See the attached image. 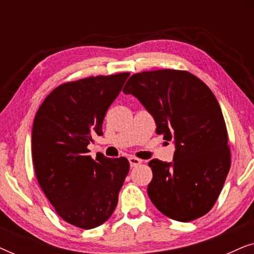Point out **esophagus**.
Masks as SVG:
<instances>
[{"label": "esophagus", "instance_id": "1", "mask_svg": "<svg viewBox=\"0 0 254 254\" xmlns=\"http://www.w3.org/2000/svg\"><path fill=\"white\" fill-rule=\"evenodd\" d=\"M128 161H129V164H130L131 168H135V166L140 165L141 163H142V161H141L140 158H137V157H134V156H130V157L128 158Z\"/></svg>", "mask_w": 254, "mask_h": 254}]
</instances>
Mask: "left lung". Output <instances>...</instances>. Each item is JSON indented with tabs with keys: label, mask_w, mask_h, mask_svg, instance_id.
Instances as JSON below:
<instances>
[{
	"label": "left lung",
	"mask_w": 254,
	"mask_h": 254,
	"mask_svg": "<svg viewBox=\"0 0 254 254\" xmlns=\"http://www.w3.org/2000/svg\"><path fill=\"white\" fill-rule=\"evenodd\" d=\"M156 121V133L173 140V162H149L148 195L172 220L190 222L216 202L231 166L228 131L211 90L186 70L161 69L131 75L124 88Z\"/></svg>",
	"instance_id": "1"
}]
</instances>
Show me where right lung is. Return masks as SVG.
Returning a JSON list of instances; mask_svg holds the SVG:
<instances>
[{
	"label": "right lung",
	"mask_w": 254,
	"mask_h": 254,
	"mask_svg": "<svg viewBox=\"0 0 254 254\" xmlns=\"http://www.w3.org/2000/svg\"><path fill=\"white\" fill-rule=\"evenodd\" d=\"M129 72L98 75L55 88L41 104L32 128L37 180L59 216L81 229L103 224L116 209L129 171L127 158L96 159L88 144L103 135L105 114Z\"/></svg>",
	"instance_id": "right-lung-1"
}]
</instances>
